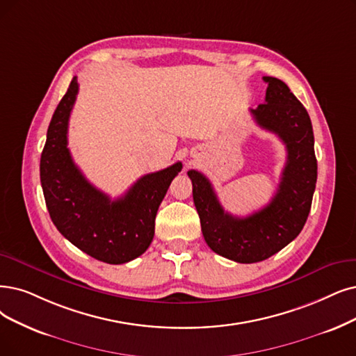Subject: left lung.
Wrapping results in <instances>:
<instances>
[{
	"label": "left lung",
	"instance_id": "8db88e82",
	"mask_svg": "<svg viewBox=\"0 0 356 356\" xmlns=\"http://www.w3.org/2000/svg\"><path fill=\"white\" fill-rule=\"evenodd\" d=\"M263 80L266 101L250 112L261 129L279 136L288 152L272 202L250 216H234L223 210L210 181L198 170H188L207 245L225 259L245 264L272 257L300 235L317 182L314 133L307 109L282 80Z\"/></svg>",
	"mask_w": 356,
	"mask_h": 356
}]
</instances>
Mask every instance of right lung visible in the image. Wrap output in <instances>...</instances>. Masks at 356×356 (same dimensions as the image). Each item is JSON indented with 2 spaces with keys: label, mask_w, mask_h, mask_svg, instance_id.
Segmentation results:
<instances>
[{
  "label": "right lung",
  "mask_w": 356,
  "mask_h": 356,
  "mask_svg": "<svg viewBox=\"0 0 356 356\" xmlns=\"http://www.w3.org/2000/svg\"><path fill=\"white\" fill-rule=\"evenodd\" d=\"M77 93L79 81L73 77L48 127L40 156L42 190L49 216L64 238L99 261L122 264L149 248L156 213L182 163L141 177L122 197L111 200L84 178L67 147Z\"/></svg>",
  "instance_id": "obj_1"
}]
</instances>
